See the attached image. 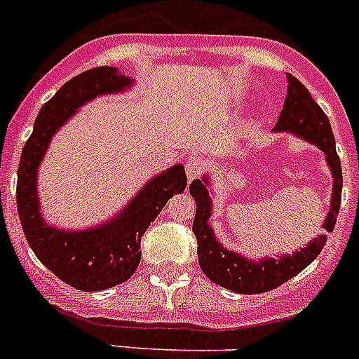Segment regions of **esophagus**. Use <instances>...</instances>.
Instances as JSON below:
<instances>
[{
  "instance_id": "34e87169",
  "label": "esophagus",
  "mask_w": 359,
  "mask_h": 359,
  "mask_svg": "<svg viewBox=\"0 0 359 359\" xmlns=\"http://www.w3.org/2000/svg\"><path fill=\"white\" fill-rule=\"evenodd\" d=\"M204 171V161L201 156H189L186 161V175H188V180L198 179Z\"/></svg>"
}]
</instances>
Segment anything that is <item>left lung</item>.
Masks as SVG:
<instances>
[{"instance_id":"8db88e82","label":"left lung","mask_w":359,"mask_h":359,"mask_svg":"<svg viewBox=\"0 0 359 359\" xmlns=\"http://www.w3.org/2000/svg\"><path fill=\"white\" fill-rule=\"evenodd\" d=\"M288 89L285 105L279 114L273 131H290L309 140L310 144L321 149L327 155V162L332 171V203L330 212L323 222V230L332 231L336 224V217L339 213L341 204V162L336 153V140H334L332 128L328 122L327 114L316 104L310 96L309 89L297 80L296 76L288 74ZM210 179L203 177L195 179L189 184V194L197 203V212L194 219V233L197 237V255L198 264L210 281L219 287H224L237 294H263L273 290L283 283H287L294 276L305 270L312 261L319 255L327 243V236H318L310 241L309 246L301 248L294 254H283L277 259L264 257L259 261H252L243 255L226 250L219 245L212 226L208 219L212 215V198L208 191Z\"/></svg>"}]
</instances>
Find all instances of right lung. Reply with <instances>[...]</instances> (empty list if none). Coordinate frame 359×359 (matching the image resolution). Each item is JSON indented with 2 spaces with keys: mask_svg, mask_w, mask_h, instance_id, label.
Returning <instances> with one entry per match:
<instances>
[{
  "mask_svg": "<svg viewBox=\"0 0 359 359\" xmlns=\"http://www.w3.org/2000/svg\"><path fill=\"white\" fill-rule=\"evenodd\" d=\"M131 78L114 67H95L63 83L38 113L34 129L21 151L18 168V215L36 257L50 272L83 292L116 287L133 276L140 263V239L165 203L186 189L184 165L177 164L153 177L111 221L89 230L69 231L41 219L38 201V168L53 135L86 102L107 93H120Z\"/></svg>",
  "mask_w": 359,
  "mask_h": 359,
  "instance_id": "right-lung-1",
  "label": "right lung"
}]
</instances>
